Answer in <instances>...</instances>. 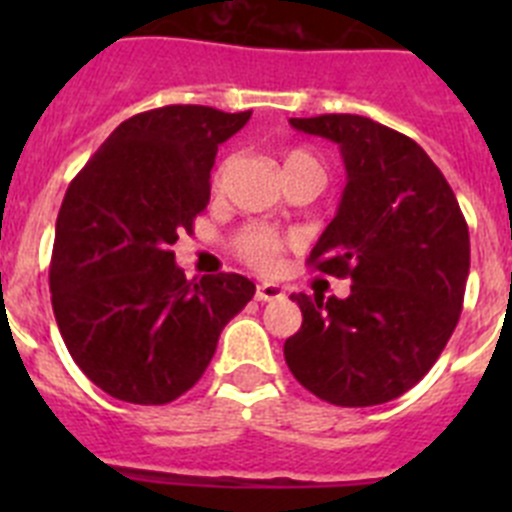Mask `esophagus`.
Masks as SVG:
<instances>
[{
	"label": "esophagus",
	"mask_w": 512,
	"mask_h": 512,
	"mask_svg": "<svg viewBox=\"0 0 512 512\" xmlns=\"http://www.w3.org/2000/svg\"><path fill=\"white\" fill-rule=\"evenodd\" d=\"M284 297V287L274 282H264L256 287V300L259 302H274V300H282Z\"/></svg>",
	"instance_id": "1"
}]
</instances>
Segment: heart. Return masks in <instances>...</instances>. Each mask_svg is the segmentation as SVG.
<instances>
[{
	"mask_svg": "<svg viewBox=\"0 0 512 512\" xmlns=\"http://www.w3.org/2000/svg\"><path fill=\"white\" fill-rule=\"evenodd\" d=\"M238 164V153H228L225 158H220V164L215 166L212 171V189H223V184L228 182L230 171L235 169ZM282 166H284V176L292 174V171H302V169H312V171H320V161L312 156L307 148H289L284 151L282 158ZM289 246V241L284 238L279 230L269 228V225H246L235 233L233 238V248L238 253V259L246 261L248 266L259 271H274L279 264H282V253L284 248Z\"/></svg>",
	"mask_w": 512,
	"mask_h": 512,
	"instance_id": "heart-1",
	"label": "heart"
}]
</instances>
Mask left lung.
I'll list each match as a JSON object with an SVG mask.
<instances>
[{"label":"left lung","mask_w":512,"mask_h":512,"mask_svg":"<svg viewBox=\"0 0 512 512\" xmlns=\"http://www.w3.org/2000/svg\"><path fill=\"white\" fill-rule=\"evenodd\" d=\"M289 122L341 146L346 189L307 264L351 279V295H292L302 325L284 359L330 405H382L431 372L459 323L467 220L446 176L408 135L361 115Z\"/></svg>","instance_id":"8db88e82"}]
</instances>
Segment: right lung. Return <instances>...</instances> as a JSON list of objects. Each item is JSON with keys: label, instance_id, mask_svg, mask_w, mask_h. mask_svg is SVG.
I'll list each match as a JSON object with an SVG mask.
<instances>
[{"label": "right lung", "instance_id": "add662e5", "mask_svg": "<svg viewBox=\"0 0 512 512\" xmlns=\"http://www.w3.org/2000/svg\"><path fill=\"white\" fill-rule=\"evenodd\" d=\"M248 117L205 104L140 112L66 189L48 274L53 315L71 359L117 400L166 405L192 390L256 292L241 274L189 282L171 251L210 202L217 146Z\"/></svg>", "mask_w": 512, "mask_h": 512}]
</instances>
